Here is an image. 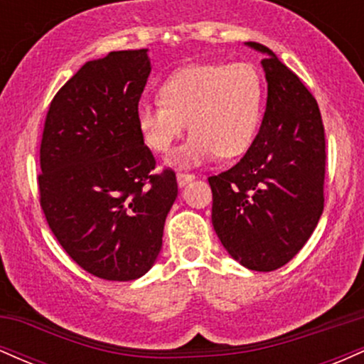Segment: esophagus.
Returning <instances> with one entry per match:
<instances>
[{"mask_svg": "<svg viewBox=\"0 0 364 364\" xmlns=\"http://www.w3.org/2000/svg\"><path fill=\"white\" fill-rule=\"evenodd\" d=\"M176 178H178V185L179 186H186L188 183L193 181V179H195L193 174H190V173H178Z\"/></svg>", "mask_w": 364, "mask_h": 364, "instance_id": "esophagus-1", "label": "esophagus"}]
</instances>
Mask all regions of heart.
<instances>
[{
    "instance_id": "1",
    "label": "heart",
    "mask_w": 364,
    "mask_h": 364,
    "mask_svg": "<svg viewBox=\"0 0 364 364\" xmlns=\"http://www.w3.org/2000/svg\"><path fill=\"white\" fill-rule=\"evenodd\" d=\"M265 82L252 63L193 65L161 85V102H140L136 124L144 144L169 154L190 127L191 136L173 156L178 166H198L252 147L262 123Z\"/></svg>"
}]
</instances>
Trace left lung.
Instances as JSON below:
<instances>
[{"label":"left lung","instance_id":"left-lung-1","mask_svg":"<svg viewBox=\"0 0 364 364\" xmlns=\"http://www.w3.org/2000/svg\"><path fill=\"white\" fill-rule=\"evenodd\" d=\"M246 46L265 54L267 107L243 159L208 178L212 224L235 260L270 272L303 248L323 212L325 132L298 75L265 46Z\"/></svg>","mask_w":364,"mask_h":364}]
</instances>
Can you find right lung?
I'll return each mask as SVG.
<instances>
[{
	"instance_id": "obj_1",
	"label": "right lung",
	"mask_w": 364,
	"mask_h": 364,
	"mask_svg": "<svg viewBox=\"0 0 364 364\" xmlns=\"http://www.w3.org/2000/svg\"><path fill=\"white\" fill-rule=\"evenodd\" d=\"M147 49L87 61L54 95L37 176L46 220L83 270L133 281L152 269L176 174H154L136 107L150 75Z\"/></svg>"
}]
</instances>
